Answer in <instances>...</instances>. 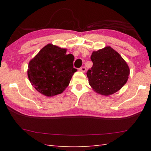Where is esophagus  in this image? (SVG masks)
<instances>
[{"mask_svg": "<svg viewBox=\"0 0 151 151\" xmlns=\"http://www.w3.org/2000/svg\"><path fill=\"white\" fill-rule=\"evenodd\" d=\"M79 70H80V71H81V72L84 73V72L86 71V68L85 67H82L81 68H80Z\"/></svg>", "mask_w": 151, "mask_h": 151, "instance_id": "1", "label": "esophagus"}]
</instances>
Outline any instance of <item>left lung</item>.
<instances>
[{
    "instance_id": "left-lung-1",
    "label": "left lung",
    "mask_w": 151,
    "mask_h": 151,
    "mask_svg": "<svg viewBox=\"0 0 151 151\" xmlns=\"http://www.w3.org/2000/svg\"><path fill=\"white\" fill-rule=\"evenodd\" d=\"M91 60L93 65L88 70L87 76L89 85L96 93L111 95L126 84L130 75L129 67L111 47L93 51Z\"/></svg>"
}]
</instances>
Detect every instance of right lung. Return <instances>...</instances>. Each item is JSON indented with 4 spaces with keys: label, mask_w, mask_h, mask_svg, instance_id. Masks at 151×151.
Wrapping results in <instances>:
<instances>
[{
    "label": "right lung",
    "mask_w": 151,
    "mask_h": 151,
    "mask_svg": "<svg viewBox=\"0 0 151 151\" xmlns=\"http://www.w3.org/2000/svg\"><path fill=\"white\" fill-rule=\"evenodd\" d=\"M66 52V49L47 44L28 63L27 74L31 84L46 97L62 93L77 70L73 67L74 56Z\"/></svg>",
    "instance_id": "right-lung-1"
}]
</instances>
